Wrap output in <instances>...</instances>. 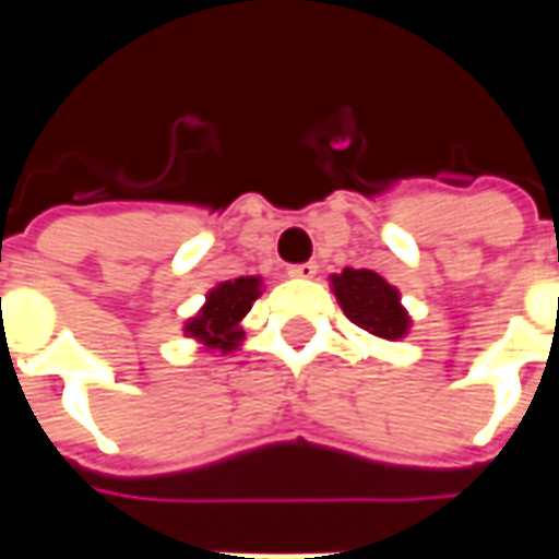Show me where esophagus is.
Masks as SVG:
<instances>
[{"mask_svg": "<svg viewBox=\"0 0 559 559\" xmlns=\"http://www.w3.org/2000/svg\"><path fill=\"white\" fill-rule=\"evenodd\" d=\"M290 278H314L317 275V263H299V266L287 269Z\"/></svg>", "mask_w": 559, "mask_h": 559, "instance_id": "34e87169", "label": "esophagus"}]
</instances>
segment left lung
Masks as SVG:
<instances>
[{"instance_id": "1", "label": "left lung", "mask_w": 559, "mask_h": 559, "mask_svg": "<svg viewBox=\"0 0 559 559\" xmlns=\"http://www.w3.org/2000/svg\"><path fill=\"white\" fill-rule=\"evenodd\" d=\"M335 299L353 323L368 335L386 341L407 338L413 320L401 305L399 287H392L383 275L371 269H344L329 278Z\"/></svg>"}]
</instances>
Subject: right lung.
Wrapping results in <instances>:
<instances>
[{
    "label": "right lung",
    "instance_id": "obj_1",
    "mask_svg": "<svg viewBox=\"0 0 559 559\" xmlns=\"http://www.w3.org/2000/svg\"><path fill=\"white\" fill-rule=\"evenodd\" d=\"M263 293L260 275L221 281L206 293L194 317L185 320V338L197 341L206 353H233L245 341V314Z\"/></svg>",
    "mask_w": 559,
    "mask_h": 559
}]
</instances>
